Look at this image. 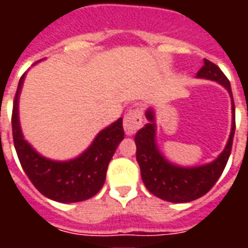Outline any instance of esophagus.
<instances>
[{"mask_svg":"<svg viewBox=\"0 0 248 248\" xmlns=\"http://www.w3.org/2000/svg\"><path fill=\"white\" fill-rule=\"evenodd\" d=\"M142 122H143L142 110H140V108L130 110L129 113L124 115V133L127 135H134L142 126Z\"/></svg>","mask_w":248,"mask_h":248,"instance_id":"34e87169","label":"esophagus"}]
</instances>
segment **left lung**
I'll return each instance as SVG.
<instances>
[{"instance_id": "1", "label": "left lung", "mask_w": 248, "mask_h": 248, "mask_svg": "<svg viewBox=\"0 0 248 248\" xmlns=\"http://www.w3.org/2000/svg\"><path fill=\"white\" fill-rule=\"evenodd\" d=\"M197 78L215 81L229 92L231 97L232 124L227 145L217 159L195 167H182L169 162L162 155L155 140V113L153 108L146 110L149 124L135 134L137 162L140 165V177L146 188L155 197L172 203H186L195 201L207 194L222 175L231 154L235 134V106L231 85L227 77L218 66L204 60V65L197 73Z\"/></svg>"}]
</instances>
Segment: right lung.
<instances>
[{
  "label": "right lung",
  "instance_id": "1",
  "mask_svg": "<svg viewBox=\"0 0 248 248\" xmlns=\"http://www.w3.org/2000/svg\"><path fill=\"white\" fill-rule=\"evenodd\" d=\"M21 77L14 97L12 129L14 147L30 182L49 199L61 203H74L94 197L102 188L108 162L119 142L124 140L122 118L101 130L86 150L70 161H53L42 156L25 140L18 117V101L24 85Z\"/></svg>",
  "mask_w": 248,
  "mask_h": 248
}]
</instances>
